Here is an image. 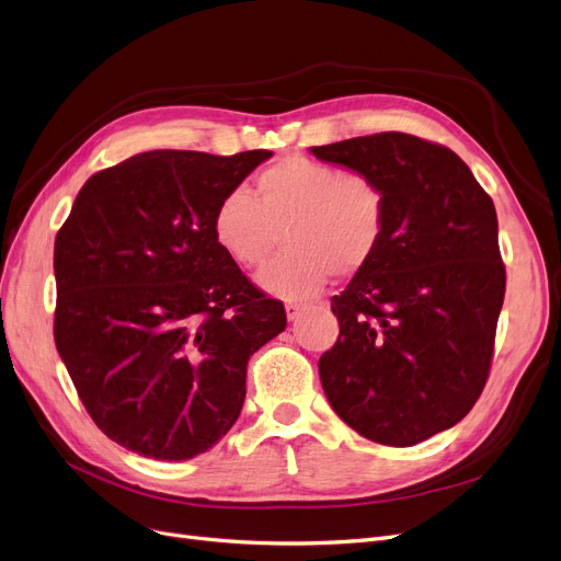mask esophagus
<instances>
[{"label":"esophagus","instance_id":"1","mask_svg":"<svg viewBox=\"0 0 561 561\" xmlns=\"http://www.w3.org/2000/svg\"><path fill=\"white\" fill-rule=\"evenodd\" d=\"M302 312H305V305H300V302H286V317H288V321L300 319Z\"/></svg>","mask_w":561,"mask_h":561}]
</instances>
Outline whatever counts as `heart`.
Instances as JSON below:
<instances>
[{
  "label": "heart",
  "mask_w": 561,
  "mask_h": 561,
  "mask_svg": "<svg viewBox=\"0 0 561 561\" xmlns=\"http://www.w3.org/2000/svg\"><path fill=\"white\" fill-rule=\"evenodd\" d=\"M286 249L259 275L279 298H307L337 273L358 275L377 256L386 231V194L375 178L302 154L282 157L244 190L224 194L213 236L240 267H261L279 242Z\"/></svg>",
  "instance_id": "heart-1"
}]
</instances>
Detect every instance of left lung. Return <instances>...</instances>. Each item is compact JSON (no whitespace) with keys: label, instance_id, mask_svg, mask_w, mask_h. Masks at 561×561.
Instances as JSON below:
<instances>
[{"label":"left lung","instance_id":"8db88e82","mask_svg":"<svg viewBox=\"0 0 561 561\" xmlns=\"http://www.w3.org/2000/svg\"><path fill=\"white\" fill-rule=\"evenodd\" d=\"M386 194L377 256L340 296L319 360L330 407L365 439L413 446L460 423L488 381L506 270L492 198L444 145L386 131L312 148Z\"/></svg>","mask_w":561,"mask_h":561}]
</instances>
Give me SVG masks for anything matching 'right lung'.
<instances>
[{"instance_id":"right-lung-1","label":"right lung","mask_w":561,"mask_h":561,"mask_svg":"<svg viewBox=\"0 0 561 561\" xmlns=\"http://www.w3.org/2000/svg\"><path fill=\"white\" fill-rule=\"evenodd\" d=\"M267 150H152L94 173L55 238V346L108 439L190 460L233 427L247 363L286 328L213 236Z\"/></svg>"}]
</instances>
